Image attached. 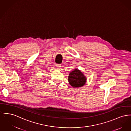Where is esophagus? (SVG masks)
<instances>
[{"mask_svg": "<svg viewBox=\"0 0 131 131\" xmlns=\"http://www.w3.org/2000/svg\"><path fill=\"white\" fill-rule=\"evenodd\" d=\"M61 65H60V64H56V68H57L58 69H59L60 68V67H61Z\"/></svg>", "mask_w": 131, "mask_h": 131, "instance_id": "obj_1", "label": "esophagus"}]
</instances>
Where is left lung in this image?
Listing matches in <instances>:
<instances>
[{"instance_id": "1", "label": "left lung", "mask_w": 131, "mask_h": 131, "mask_svg": "<svg viewBox=\"0 0 131 131\" xmlns=\"http://www.w3.org/2000/svg\"><path fill=\"white\" fill-rule=\"evenodd\" d=\"M86 80L85 75L77 68L71 72L68 76L70 85L75 88L84 86L86 82Z\"/></svg>"}]
</instances>
